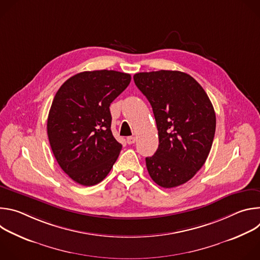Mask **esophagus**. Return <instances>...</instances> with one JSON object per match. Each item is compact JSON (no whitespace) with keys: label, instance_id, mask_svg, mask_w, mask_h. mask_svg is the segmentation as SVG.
<instances>
[{"label":"esophagus","instance_id":"obj_1","mask_svg":"<svg viewBox=\"0 0 260 260\" xmlns=\"http://www.w3.org/2000/svg\"><path fill=\"white\" fill-rule=\"evenodd\" d=\"M126 142H127L128 145H132V144H134V143L136 142V138H135V137H128V138L126 139Z\"/></svg>","mask_w":260,"mask_h":260}]
</instances>
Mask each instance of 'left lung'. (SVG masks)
Instances as JSON below:
<instances>
[{"instance_id":"obj_1","label":"left lung","mask_w":260,"mask_h":260,"mask_svg":"<svg viewBox=\"0 0 260 260\" xmlns=\"http://www.w3.org/2000/svg\"><path fill=\"white\" fill-rule=\"evenodd\" d=\"M135 83L149 101L159 145L146 167L164 188L189 181L204 166L216 128L213 105L199 82L180 71L135 74Z\"/></svg>"}]
</instances>
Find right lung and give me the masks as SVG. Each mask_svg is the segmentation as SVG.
<instances>
[{
  "instance_id": "obj_1",
  "label": "right lung",
  "mask_w": 260,
  "mask_h": 260,
  "mask_svg": "<svg viewBox=\"0 0 260 260\" xmlns=\"http://www.w3.org/2000/svg\"><path fill=\"white\" fill-rule=\"evenodd\" d=\"M131 79L112 70L81 72L52 101L47 119L51 150L61 170L83 186L103 181L118 158L122 145L111 132L109 107Z\"/></svg>"
}]
</instances>
